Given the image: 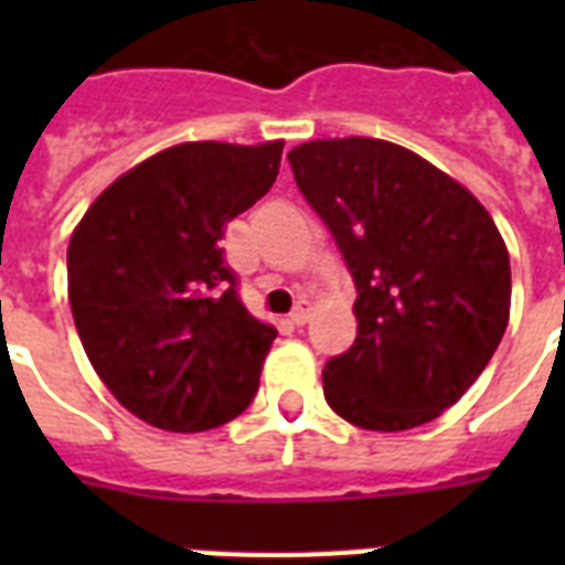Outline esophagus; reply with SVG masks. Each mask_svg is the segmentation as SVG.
<instances>
[{"label":"esophagus","instance_id":"esophagus-1","mask_svg":"<svg viewBox=\"0 0 565 565\" xmlns=\"http://www.w3.org/2000/svg\"><path fill=\"white\" fill-rule=\"evenodd\" d=\"M310 313H313V308H310L308 299L296 301V308H292V313H290L292 326H305V322H308V319H310Z\"/></svg>","mask_w":565,"mask_h":565}]
</instances>
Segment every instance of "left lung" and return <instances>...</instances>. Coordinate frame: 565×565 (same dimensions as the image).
I'll use <instances>...</instances> for the list:
<instances>
[{
	"label": "left lung",
	"instance_id": "obj_1",
	"mask_svg": "<svg viewBox=\"0 0 565 565\" xmlns=\"http://www.w3.org/2000/svg\"><path fill=\"white\" fill-rule=\"evenodd\" d=\"M287 158L358 290V337L322 370L326 402L366 430L437 419L508 328L510 257L495 222L446 172L386 140H313Z\"/></svg>",
	"mask_w": 565,
	"mask_h": 565
}]
</instances>
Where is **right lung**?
<instances>
[{
  "mask_svg": "<svg viewBox=\"0 0 565 565\" xmlns=\"http://www.w3.org/2000/svg\"><path fill=\"white\" fill-rule=\"evenodd\" d=\"M284 143H181L137 163L84 213L66 248L82 345L117 402L163 430L246 411L278 337L239 301L220 239L269 193Z\"/></svg>",
  "mask_w": 565,
  "mask_h": 565,
  "instance_id": "add662e5",
  "label": "right lung"
}]
</instances>
